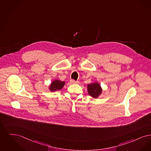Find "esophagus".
<instances>
[{"label": "esophagus", "mask_w": 151, "mask_h": 151, "mask_svg": "<svg viewBox=\"0 0 151 151\" xmlns=\"http://www.w3.org/2000/svg\"><path fill=\"white\" fill-rule=\"evenodd\" d=\"M70 82H71L72 83H79L78 81H76L73 80V79L70 80Z\"/></svg>", "instance_id": "obj_1"}]
</instances>
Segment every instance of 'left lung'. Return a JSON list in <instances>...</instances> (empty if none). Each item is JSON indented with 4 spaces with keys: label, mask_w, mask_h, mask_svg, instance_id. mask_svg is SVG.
Masks as SVG:
<instances>
[{
    "label": "left lung",
    "mask_w": 151,
    "mask_h": 151,
    "mask_svg": "<svg viewBox=\"0 0 151 151\" xmlns=\"http://www.w3.org/2000/svg\"><path fill=\"white\" fill-rule=\"evenodd\" d=\"M87 91L93 98L97 99L102 93L103 89L98 82H95L87 85Z\"/></svg>",
    "instance_id": "1"
}]
</instances>
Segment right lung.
Segmentation results:
<instances>
[{"label":"right lung","instance_id":"1","mask_svg":"<svg viewBox=\"0 0 151 151\" xmlns=\"http://www.w3.org/2000/svg\"><path fill=\"white\" fill-rule=\"evenodd\" d=\"M65 85V82L64 81H61L59 79H55L51 83L48 88L50 91L55 92L58 90H61Z\"/></svg>","mask_w":151,"mask_h":151}]
</instances>
